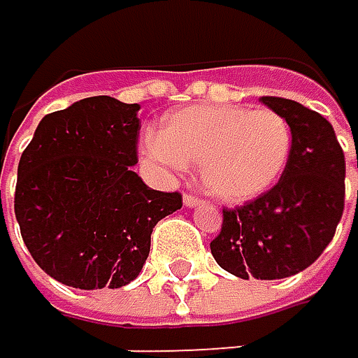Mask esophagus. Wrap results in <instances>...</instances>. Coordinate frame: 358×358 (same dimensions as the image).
<instances>
[{
    "label": "esophagus",
    "mask_w": 358,
    "mask_h": 358,
    "mask_svg": "<svg viewBox=\"0 0 358 358\" xmlns=\"http://www.w3.org/2000/svg\"><path fill=\"white\" fill-rule=\"evenodd\" d=\"M183 204H185L187 208H194V206H198V204H202V200H200L198 196H192V194H185V198H183Z\"/></svg>",
    "instance_id": "esophagus-1"
}]
</instances>
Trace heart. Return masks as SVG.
Instances as JSON below:
<instances>
[{
  "mask_svg": "<svg viewBox=\"0 0 358 358\" xmlns=\"http://www.w3.org/2000/svg\"><path fill=\"white\" fill-rule=\"evenodd\" d=\"M293 132L274 109L192 105L171 111L160 135H148L143 156L164 169L200 164L202 185L223 202H247L268 192L291 158Z\"/></svg>",
  "mask_w": 358,
  "mask_h": 358,
  "instance_id": "obj_1",
  "label": "heart"
}]
</instances>
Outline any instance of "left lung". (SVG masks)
Instances as JSON below:
<instances>
[{
    "mask_svg": "<svg viewBox=\"0 0 358 358\" xmlns=\"http://www.w3.org/2000/svg\"><path fill=\"white\" fill-rule=\"evenodd\" d=\"M291 126V158L278 183L259 198L223 208L215 262L238 278L276 280L315 264L344 213L346 160L334 126L297 101L262 96ZM358 169V160H357Z\"/></svg>",
    "mask_w": 358,
    "mask_h": 358,
    "instance_id": "obj_1",
    "label": "left lung"
}]
</instances>
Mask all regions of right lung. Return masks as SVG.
<instances>
[{
    "instance_id": "obj_1",
    "label": "right lung",
    "mask_w": 358,
    "mask_h": 358,
    "mask_svg": "<svg viewBox=\"0 0 358 358\" xmlns=\"http://www.w3.org/2000/svg\"><path fill=\"white\" fill-rule=\"evenodd\" d=\"M139 109L113 96L82 99L43 117L20 156L14 213L22 241L35 264L67 287L135 280L154 226L183 204L179 192L152 189L132 171Z\"/></svg>"
}]
</instances>
